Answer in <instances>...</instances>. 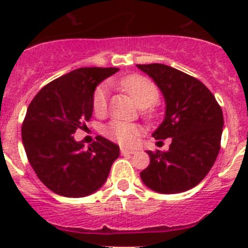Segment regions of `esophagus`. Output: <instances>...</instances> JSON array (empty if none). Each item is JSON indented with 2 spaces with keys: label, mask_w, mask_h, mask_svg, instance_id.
Listing matches in <instances>:
<instances>
[{
  "label": "esophagus",
  "mask_w": 248,
  "mask_h": 248,
  "mask_svg": "<svg viewBox=\"0 0 248 248\" xmlns=\"http://www.w3.org/2000/svg\"><path fill=\"white\" fill-rule=\"evenodd\" d=\"M135 151H132V149H126V148H121V155H134Z\"/></svg>",
  "instance_id": "esophagus-1"
}]
</instances>
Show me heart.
Returning <instances> with one entry per match:
<instances>
[{
  "label": "heart",
  "instance_id": "b5f03b06",
  "mask_svg": "<svg viewBox=\"0 0 248 248\" xmlns=\"http://www.w3.org/2000/svg\"><path fill=\"white\" fill-rule=\"evenodd\" d=\"M120 86L140 108H144L143 113L148 118L155 116V103L158 101L159 90L151 79L139 75L127 76L121 79ZM107 85L97 86L93 91V109L96 114H103L107 110ZM103 134L121 145H132L141 134V128L128 122L112 121L105 126Z\"/></svg>",
  "mask_w": 248,
  "mask_h": 248
}]
</instances>
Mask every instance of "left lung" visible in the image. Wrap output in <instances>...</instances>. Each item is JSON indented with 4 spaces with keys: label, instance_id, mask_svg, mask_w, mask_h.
<instances>
[{
    "label": "left lung",
    "instance_id": "1",
    "mask_svg": "<svg viewBox=\"0 0 248 248\" xmlns=\"http://www.w3.org/2000/svg\"><path fill=\"white\" fill-rule=\"evenodd\" d=\"M138 68L153 78L165 96V120L153 136L171 138L169 151L147 152L151 163L140 177L148 188L163 194L189 190L203 180L219 155L223 110L200 79L165 64Z\"/></svg>",
    "mask_w": 248,
    "mask_h": 248
}]
</instances>
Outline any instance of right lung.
Masks as SVG:
<instances>
[{"instance_id": "right-lung-1", "label": "right lung", "mask_w": 248, "mask_h": 248, "mask_svg": "<svg viewBox=\"0 0 248 248\" xmlns=\"http://www.w3.org/2000/svg\"><path fill=\"white\" fill-rule=\"evenodd\" d=\"M118 68H78L54 79L31 101L21 139L34 172L51 192L85 197L107 181L120 147L96 136L87 151L73 138L93 116V95L99 83Z\"/></svg>"}]
</instances>
